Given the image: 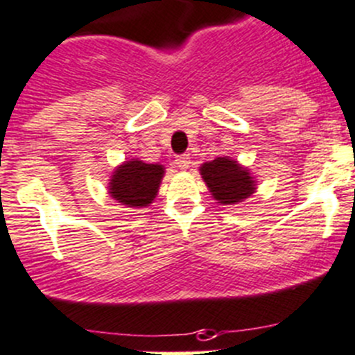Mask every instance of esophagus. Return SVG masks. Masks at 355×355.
Returning <instances> with one entry per match:
<instances>
[{
	"label": "esophagus",
	"mask_w": 355,
	"mask_h": 355,
	"mask_svg": "<svg viewBox=\"0 0 355 355\" xmlns=\"http://www.w3.org/2000/svg\"><path fill=\"white\" fill-rule=\"evenodd\" d=\"M175 164H177L180 170H187V168H189V164H191L189 154L177 155V157H175Z\"/></svg>",
	"instance_id": "obj_1"
}]
</instances>
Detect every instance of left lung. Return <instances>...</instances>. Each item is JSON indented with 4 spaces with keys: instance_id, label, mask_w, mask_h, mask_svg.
<instances>
[{
    "instance_id": "left-lung-1",
    "label": "left lung",
    "mask_w": 355,
    "mask_h": 355,
    "mask_svg": "<svg viewBox=\"0 0 355 355\" xmlns=\"http://www.w3.org/2000/svg\"><path fill=\"white\" fill-rule=\"evenodd\" d=\"M200 171L212 196L223 205L239 203L251 196L254 191V182L249 177V171L232 159L217 157L205 162Z\"/></svg>"
}]
</instances>
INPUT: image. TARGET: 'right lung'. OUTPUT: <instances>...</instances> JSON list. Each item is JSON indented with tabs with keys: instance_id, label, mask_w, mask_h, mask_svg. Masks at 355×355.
<instances>
[{
	"instance_id": "1",
	"label": "right lung",
	"mask_w": 355,
	"mask_h": 355,
	"mask_svg": "<svg viewBox=\"0 0 355 355\" xmlns=\"http://www.w3.org/2000/svg\"><path fill=\"white\" fill-rule=\"evenodd\" d=\"M162 175L164 168L161 164L129 161L114 171L110 193L127 207H146L157 194Z\"/></svg>"
}]
</instances>
